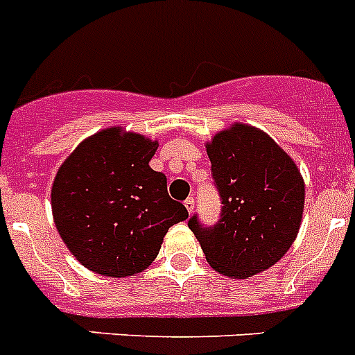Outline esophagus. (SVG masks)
Returning <instances> with one entry per match:
<instances>
[{"mask_svg":"<svg viewBox=\"0 0 355 355\" xmlns=\"http://www.w3.org/2000/svg\"><path fill=\"white\" fill-rule=\"evenodd\" d=\"M184 208L189 210V214H192V211H193V198H189L187 201H184Z\"/></svg>","mask_w":355,"mask_h":355,"instance_id":"1","label":"esophagus"}]
</instances>
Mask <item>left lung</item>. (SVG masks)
Wrapping results in <instances>:
<instances>
[{
    "mask_svg": "<svg viewBox=\"0 0 355 355\" xmlns=\"http://www.w3.org/2000/svg\"><path fill=\"white\" fill-rule=\"evenodd\" d=\"M220 219L189 220L208 264L220 275L250 278L275 266L298 235L305 184L296 163L266 132L233 123L207 144Z\"/></svg>",
    "mask_w": 355,
    "mask_h": 355,
    "instance_id": "obj_1",
    "label": "left lung"
}]
</instances>
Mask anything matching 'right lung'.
I'll list each match as a JSON object with an SVG mask.
<instances>
[{
  "label": "right lung",
  "mask_w": 355,
  "mask_h": 355,
  "mask_svg": "<svg viewBox=\"0 0 355 355\" xmlns=\"http://www.w3.org/2000/svg\"><path fill=\"white\" fill-rule=\"evenodd\" d=\"M157 141L122 127L89 136L66 157L51 187L60 239L91 271L132 277L153 264L168 228L189 217L148 166Z\"/></svg>",
  "instance_id": "obj_1"
}]
</instances>
